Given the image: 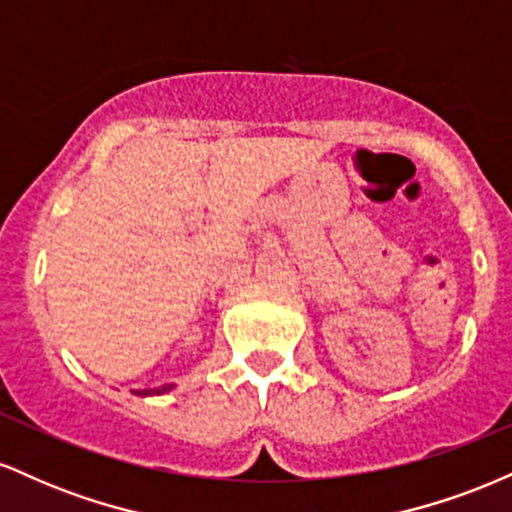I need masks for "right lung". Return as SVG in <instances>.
<instances>
[{"mask_svg": "<svg viewBox=\"0 0 512 512\" xmlns=\"http://www.w3.org/2000/svg\"><path fill=\"white\" fill-rule=\"evenodd\" d=\"M173 390V385H163V387H154V390H144V392H137V395L142 397H151V395H166V392Z\"/></svg>", "mask_w": 512, "mask_h": 512, "instance_id": "obj_1", "label": "right lung"}]
</instances>
